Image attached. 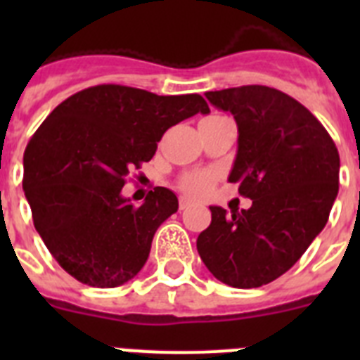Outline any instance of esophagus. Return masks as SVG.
Returning a JSON list of instances; mask_svg holds the SVG:
<instances>
[{"label":"esophagus","instance_id":"obj_1","mask_svg":"<svg viewBox=\"0 0 360 360\" xmlns=\"http://www.w3.org/2000/svg\"><path fill=\"white\" fill-rule=\"evenodd\" d=\"M191 203H193V200H189L187 196H180V203H178V205H180V211L191 207Z\"/></svg>","mask_w":360,"mask_h":360}]
</instances>
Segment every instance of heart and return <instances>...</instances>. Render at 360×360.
I'll return each mask as SVG.
<instances>
[{
  "mask_svg": "<svg viewBox=\"0 0 360 360\" xmlns=\"http://www.w3.org/2000/svg\"><path fill=\"white\" fill-rule=\"evenodd\" d=\"M214 182V174L211 171H196L182 178V187L193 195H205Z\"/></svg>",
  "mask_w": 360,
  "mask_h": 360,
  "instance_id": "1",
  "label": "heart"
}]
</instances>
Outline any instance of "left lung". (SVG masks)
Instances as JSON below:
<instances>
[{"mask_svg":"<svg viewBox=\"0 0 360 360\" xmlns=\"http://www.w3.org/2000/svg\"><path fill=\"white\" fill-rule=\"evenodd\" d=\"M238 124L229 182L252 200L249 209L212 205L196 240L202 262L234 288H256L294 266L328 221L339 191V151L310 111L290 95L250 84L207 91Z\"/></svg>","mask_w":360,"mask_h":360,"instance_id":"obj_1","label":"left lung"}]
</instances>
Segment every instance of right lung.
I'll use <instances>...</instances> for the list:
<instances>
[{"label": "right lung", "instance_id": "right-lung-1", "mask_svg": "<svg viewBox=\"0 0 360 360\" xmlns=\"http://www.w3.org/2000/svg\"><path fill=\"white\" fill-rule=\"evenodd\" d=\"M196 113H209L196 94L98 84L44 119L25 149L23 191L34 227L70 276L113 288L141 272L178 198L155 187L136 207L120 191L133 167L151 160L162 135Z\"/></svg>", "mask_w": 360, "mask_h": 360}]
</instances>
